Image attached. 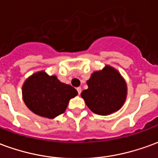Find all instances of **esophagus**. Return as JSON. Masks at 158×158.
Listing matches in <instances>:
<instances>
[{"label": "esophagus", "instance_id": "obj_1", "mask_svg": "<svg viewBox=\"0 0 158 158\" xmlns=\"http://www.w3.org/2000/svg\"><path fill=\"white\" fill-rule=\"evenodd\" d=\"M77 91H78V93H79V95H80V93H81V91H82L81 87H78V88H77Z\"/></svg>", "mask_w": 158, "mask_h": 158}]
</instances>
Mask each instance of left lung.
<instances>
[{
  "mask_svg": "<svg viewBox=\"0 0 158 158\" xmlns=\"http://www.w3.org/2000/svg\"><path fill=\"white\" fill-rule=\"evenodd\" d=\"M88 89L83 90L82 98L93 113L109 115L119 110L125 102L127 85L118 70L106 65L96 71L87 80Z\"/></svg>",
  "mask_w": 158,
  "mask_h": 158,
  "instance_id": "obj_1",
  "label": "left lung"
}]
</instances>
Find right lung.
<instances>
[{"label": "right lung", "instance_id": "add662e5", "mask_svg": "<svg viewBox=\"0 0 158 158\" xmlns=\"http://www.w3.org/2000/svg\"><path fill=\"white\" fill-rule=\"evenodd\" d=\"M23 99L30 111L37 115L54 118L65 112L69 100L78 95L73 87L49 76L44 71L29 77L23 85Z\"/></svg>", "mask_w": 158, "mask_h": 158}]
</instances>
